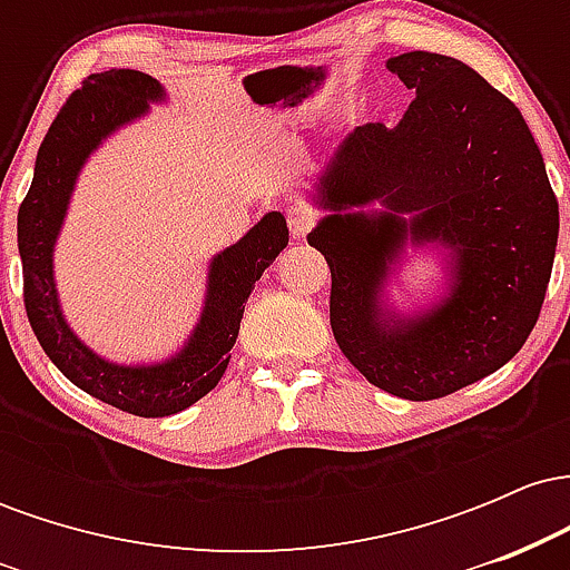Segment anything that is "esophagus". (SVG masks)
Listing matches in <instances>:
<instances>
[{
  "label": "esophagus",
  "mask_w": 570,
  "mask_h": 570,
  "mask_svg": "<svg viewBox=\"0 0 570 570\" xmlns=\"http://www.w3.org/2000/svg\"><path fill=\"white\" fill-rule=\"evenodd\" d=\"M286 217H289V230L294 238H305L307 230L313 227V222H316L311 208H305V206H292Z\"/></svg>",
  "instance_id": "obj_1"
}]
</instances>
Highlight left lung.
Returning a JSON list of instances; mask_svg holds the SVG:
<instances>
[{"mask_svg":"<svg viewBox=\"0 0 570 570\" xmlns=\"http://www.w3.org/2000/svg\"><path fill=\"white\" fill-rule=\"evenodd\" d=\"M385 67L415 98L394 128L367 122L337 144L311 195L330 214L307 244L332 271L330 322L345 358L377 389L429 402L522 348L560 212L520 109L485 77L423 50ZM410 245L445 252V289L402 314L387 286Z\"/></svg>","mask_w":570,"mask_h":570,"instance_id":"8db88e82","label":"left lung"}]
</instances>
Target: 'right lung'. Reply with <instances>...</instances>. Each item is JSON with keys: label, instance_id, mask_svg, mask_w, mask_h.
Returning <instances> with one entry per match:
<instances>
[{"label": "right lung", "instance_id": "right-lung-1", "mask_svg": "<svg viewBox=\"0 0 570 570\" xmlns=\"http://www.w3.org/2000/svg\"><path fill=\"white\" fill-rule=\"evenodd\" d=\"M158 101H166V90L144 71L109 69L90 75L69 96L45 136L29 195L18 208L23 303L39 345L77 389L139 417H166L187 410L222 381L248 294L289 244L284 214L271 212L244 238L214 254L198 324L166 362H109L75 335L58 299L53 252L77 176L98 144L139 120L149 112V104Z\"/></svg>", "mask_w": 570, "mask_h": 570}]
</instances>
